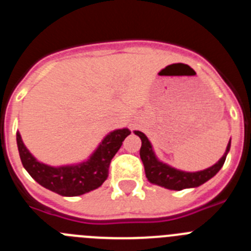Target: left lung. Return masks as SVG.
Here are the masks:
<instances>
[{
	"instance_id": "1",
	"label": "left lung",
	"mask_w": 251,
	"mask_h": 251,
	"mask_svg": "<svg viewBox=\"0 0 251 251\" xmlns=\"http://www.w3.org/2000/svg\"><path fill=\"white\" fill-rule=\"evenodd\" d=\"M134 134H137L142 141L139 154H141V159L143 162V166H145L146 177L148 178V181L151 183H154V185L162 186V187L168 188V190H176V191L183 190V188L197 187V186L202 185L206 181L212 178L223 167L227 152L230 151L229 142L224 156L214 166L203 171H199V172H185V171L176 170V168L171 167V166L159 161L153 152L151 142L148 141L145 133L134 130Z\"/></svg>"
}]
</instances>
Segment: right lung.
Segmentation results:
<instances>
[{
	"label": "right lung",
	"mask_w": 251,
	"mask_h": 251,
	"mask_svg": "<svg viewBox=\"0 0 251 251\" xmlns=\"http://www.w3.org/2000/svg\"><path fill=\"white\" fill-rule=\"evenodd\" d=\"M129 134L130 130L127 128L113 130L88 161L61 167H51L37 161L25 147L19 132L16 141L22 165L37 183L61 196H79L103 185L108 177L110 161Z\"/></svg>",
	"instance_id": "right-lung-1"
}]
</instances>
